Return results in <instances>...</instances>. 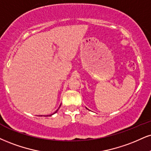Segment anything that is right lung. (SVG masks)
<instances>
[{
    "mask_svg": "<svg viewBox=\"0 0 151 151\" xmlns=\"http://www.w3.org/2000/svg\"><path fill=\"white\" fill-rule=\"evenodd\" d=\"M58 109H59V108H58ZM58 109L57 110H56V111H55V112H54V113H56V112H57V111H58ZM54 113H53V114H54ZM51 115H49V116H51Z\"/></svg>",
    "mask_w": 151,
    "mask_h": 151,
    "instance_id": "right-lung-1",
    "label": "right lung"
}]
</instances>
